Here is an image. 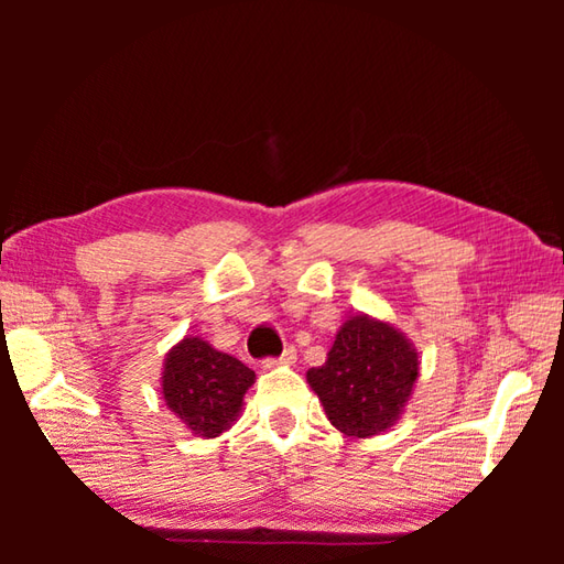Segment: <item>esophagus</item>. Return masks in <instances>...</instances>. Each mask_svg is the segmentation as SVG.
Here are the masks:
<instances>
[{
  "label": "esophagus",
  "mask_w": 564,
  "mask_h": 564,
  "mask_svg": "<svg viewBox=\"0 0 564 564\" xmlns=\"http://www.w3.org/2000/svg\"><path fill=\"white\" fill-rule=\"evenodd\" d=\"M295 358H299V356H295V348L289 346V348H285V350L281 352L279 358H265V360H263V368L271 370V368H279V366H293Z\"/></svg>",
  "instance_id": "obj_1"
}]
</instances>
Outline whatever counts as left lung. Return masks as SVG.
Here are the masks:
<instances>
[{"label":"left lung","mask_w":564,"mask_h":564,"mask_svg":"<svg viewBox=\"0 0 564 564\" xmlns=\"http://www.w3.org/2000/svg\"><path fill=\"white\" fill-rule=\"evenodd\" d=\"M420 373L417 350L393 323L366 313L343 323L323 366L305 373L340 433L373 437L403 415Z\"/></svg>","instance_id":"obj_1"}]
</instances>
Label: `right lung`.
I'll use <instances>...</instances> for the list:
<instances>
[{
  "mask_svg": "<svg viewBox=\"0 0 564 564\" xmlns=\"http://www.w3.org/2000/svg\"><path fill=\"white\" fill-rule=\"evenodd\" d=\"M256 373L212 343L186 336L164 358L161 395L166 408L196 437H218L241 413Z\"/></svg>",
  "mask_w": 564,
  "mask_h": 564,
  "instance_id": "right-lung-1",
  "label": "right lung"
}]
</instances>
